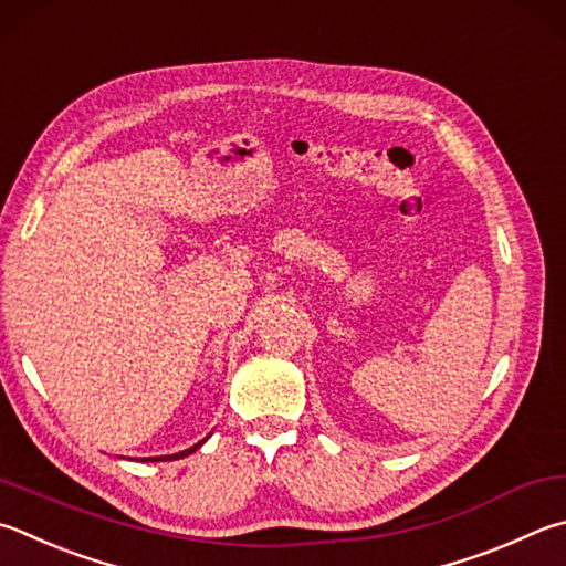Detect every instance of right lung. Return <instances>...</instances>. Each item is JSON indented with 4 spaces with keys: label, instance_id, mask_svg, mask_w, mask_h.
Masks as SVG:
<instances>
[{
    "label": "right lung",
    "instance_id": "right-lung-1",
    "mask_svg": "<svg viewBox=\"0 0 566 566\" xmlns=\"http://www.w3.org/2000/svg\"><path fill=\"white\" fill-rule=\"evenodd\" d=\"M205 440H208V438H202L200 440V443H195L192 448H188V450H182V453H176V455H160V458H146V460H150V462H160V460H180V458H185V455H190V453H195V450H198L202 443H205Z\"/></svg>",
    "mask_w": 566,
    "mask_h": 566
}]
</instances>
